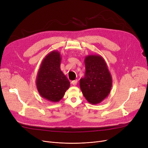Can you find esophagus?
I'll list each match as a JSON object with an SVG mask.
<instances>
[{"instance_id":"34e87169","label":"esophagus","mask_w":148,"mask_h":148,"mask_svg":"<svg viewBox=\"0 0 148 148\" xmlns=\"http://www.w3.org/2000/svg\"><path fill=\"white\" fill-rule=\"evenodd\" d=\"M77 82H78V80H75L73 81V82H71V83H72L73 85H74V86H76L77 84Z\"/></svg>"}]
</instances>
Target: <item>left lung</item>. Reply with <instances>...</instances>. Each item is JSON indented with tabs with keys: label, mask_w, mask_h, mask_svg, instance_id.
<instances>
[{
	"label": "left lung",
	"mask_w": 148,
	"mask_h": 148,
	"mask_svg": "<svg viewBox=\"0 0 148 148\" xmlns=\"http://www.w3.org/2000/svg\"><path fill=\"white\" fill-rule=\"evenodd\" d=\"M86 72L80 80V87L85 98L91 104L102 102L110 94L112 78L103 58L90 54L84 58Z\"/></svg>",
	"instance_id": "obj_1"
}]
</instances>
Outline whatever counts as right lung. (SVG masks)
<instances>
[{"label": "right lung", "instance_id": "1", "mask_svg": "<svg viewBox=\"0 0 148 148\" xmlns=\"http://www.w3.org/2000/svg\"><path fill=\"white\" fill-rule=\"evenodd\" d=\"M61 59L60 52L51 51L42 60L36 75L39 94L53 103L59 102L70 86V82L60 69Z\"/></svg>", "mask_w": 148, "mask_h": 148}]
</instances>
